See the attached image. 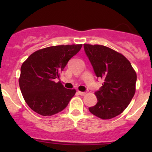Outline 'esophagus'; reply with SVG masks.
Here are the masks:
<instances>
[{
    "mask_svg": "<svg viewBox=\"0 0 152 152\" xmlns=\"http://www.w3.org/2000/svg\"><path fill=\"white\" fill-rule=\"evenodd\" d=\"M78 93H79L80 96H85V95L86 94L85 92H81V91H78Z\"/></svg>",
    "mask_w": 152,
    "mask_h": 152,
    "instance_id": "esophagus-1",
    "label": "esophagus"
}]
</instances>
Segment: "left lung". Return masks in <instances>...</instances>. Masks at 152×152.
<instances>
[{"instance_id":"1","label":"left lung","mask_w":152,"mask_h":152,"mask_svg":"<svg viewBox=\"0 0 152 152\" xmlns=\"http://www.w3.org/2000/svg\"><path fill=\"white\" fill-rule=\"evenodd\" d=\"M95 74L104 80L95 93L98 102L89 111L102 119L116 117L128 107L135 93L137 75L121 53L100 45L84 44Z\"/></svg>"}]
</instances>
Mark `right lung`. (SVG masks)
Listing matches in <instances>:
<instances>
[{"label":"right lung","instance_id":"obj_1","mask_svg":"<svg viewBox=\"0 0 152 152\" xmlns=\"http://www.w3.org/2000/svg\"><path fill=\"white\" fill-rule=\"evenodd\" d=\"M82 45L50 46L40 49L28 56L20 68L19 85L28 107L43 116L62 111L76 93V90L64 87L59 76L68 61Z\"/></svg>","mask_w":152,"mask_h":152}]
</instances>
